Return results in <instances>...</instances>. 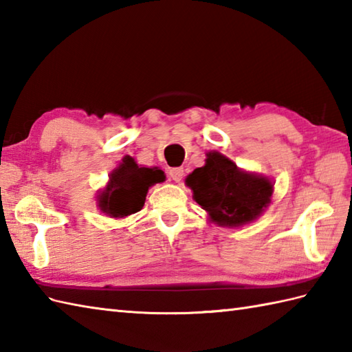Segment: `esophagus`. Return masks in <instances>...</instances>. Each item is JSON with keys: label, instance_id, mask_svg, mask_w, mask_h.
<instances>
[{"label": "esophagus", "instance_id": "1", "mask_svg": "<svg viewBox=\"0 0 352 352\" xmlns=\"http://www.w3.org/2000/svg\"><path fill=\"white\" fill-rule=\"evenodd\" d=\"M169 175L172 180H174L175 183H180L183 180V175H184V169L183 168H172L169 170Z\"/></svg>", "mask_w": 352, "mask_h": 352}]
</instances>
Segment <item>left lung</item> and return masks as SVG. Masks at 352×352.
<instances>
[{
  "label": "left lung",
  "instance_id": "8db88e82",
  "mask_svg": "<svg viewBox=\"0 0 352 352\" xmlns=\"http://www.w3.org/2000/svg\"><path fill=\"white\" fill-rule=\"evenodd\" d=\"M206 155V164L186 177V186L207 212L208 221L239 228L258 219L271 204L274 180L237 168L218 151Z\"/></svg>",
  "mask_w": 352,
  "mask_h": 352
}]
</instances>
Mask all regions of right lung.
Returning <instances> with one entry per match:
<instances>
[{"label": "right lung", "mask_w": 352, "mask_h": 352, "mask_svg": "<svg viewBox=\"0 0 352 352\" xmlns=\"http://www.w3.org/2000/svg\"><path fill=\"white\" fill-rule=\"evenodd\" d=\"M166 180L164 172L157 166H142L134 157L125 155L122 162L110 172L109 182L96 195V207L113 219L142 210L148 189Z\"/></svg>", "instance_id": "add662e5"}]
</instances>
